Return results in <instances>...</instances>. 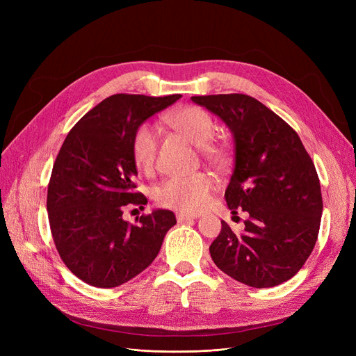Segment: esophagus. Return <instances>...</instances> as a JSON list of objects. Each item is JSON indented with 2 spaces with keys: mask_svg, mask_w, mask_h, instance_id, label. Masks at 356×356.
Segmentation results:
<instances>
[{
  "mask_svg": "<svg viewBox=\"0 0 356 356\" xmlns=\"http://www.w3.org/2000/svg\"><path fill=\"white\" fill-rule=\"evenodd\" d=\"M197 217H199V215L187 213V212H178V213H177L178 222H187V221H191V220H197Z\"/></svg>",
  "mask_w": 356,
  "mask_h": 356,
  "instance_id": "esophagus-1",
  "label": "esophagus"
}]
</instances>
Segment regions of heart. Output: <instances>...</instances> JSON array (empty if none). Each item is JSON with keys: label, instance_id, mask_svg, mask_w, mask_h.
<instances>
[{"label": "heart", "instance_id": "obj_1", "mask_svg": "<svg viewBox=\"0 0 356 356\" xmlns=\"http://www.w3.org/2000/svg\"><path fill=\"white\" fill-rule=\"evenodd\" d=\"M168 123L186 136L195 145L202 147V153L211 163L221 166L227 159L225 148L217 144H208L213 135L211 117L199 106H181L166 117ZM159 135L152 123L139 126L132 139V152L139 169L152 170L157 154ZM215 182L211 175L197 172L191 175L169 177L156 190V200L166 208L184 212H197L207 207Z\"/></svg>", "mask_w": 356, "mask_h": 356}]
</instances>
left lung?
Listing matches in <instances>:
<instances>
[{
    "mask_svg": "<svg viewBox=\"0 0 356 356\" xmlns=\"http://www.w3.org/2000/svg\"><path fill=\"white\" fill-rule=\"evenodd\" d=\"M220 117L234 143V168L225 202L232 213L246 211L242 233L222 227L211 246L225 275L252 288L293 277L318 239L322 195L314 161L297 132L255 98L242 93L191 96Z\"/></svg>",
    "mask_w": 356,
    "mask_h": 356,
    "instance_id": "obj_1",
    "label": "left lung"
}]
</instances>
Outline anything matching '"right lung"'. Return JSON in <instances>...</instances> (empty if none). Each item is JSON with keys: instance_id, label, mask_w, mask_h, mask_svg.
Listing matches in <instances>:
<instances>
[{"instance_id": "right-lung-1", "label": "right lung", "mask_w": 356, "mask_h": 356, "mask_svg": "<svg viewBox=\"0 0 356 356\" xmlns=\"http://www.w3.org/2000/svg\"><path fill=\"white\" fill-rule=\"evenodd\" d=\"M179 98L113 95L84 114L63 141L47 190L49 222L62 261L83 282L114 288L131 281L154 261L177 224L168 209L131 224L123 209L147 204L135 193V131Z\"/></svg>"}]
</instances>
